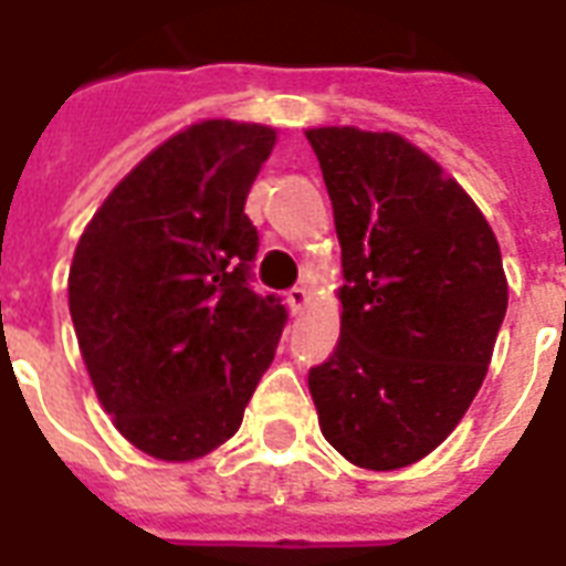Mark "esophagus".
I'll return each instance as SVG.
<instances>
[{
  "instance_id": "esophagus-1",
  "label": "esophagus",
  "mask_w": 566,
  "mask_h": 566,
  "mask_svg": "<svg viewBox=\"0 0 566 566\" xmlns=\"http://www.w3.org/2000/svg\"><path fill=\"white\" fill-rule=\"evenodd\" d=\"M284 302H287L291 314H302L305 305H308V291L305 287H291V291L284 293Z\"/></svg>"
}]
</instances>
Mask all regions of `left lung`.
I'll return each instance as SVG.
<instances>
[{"label": "left lung", "instance_id": "1", "mask_svg": "<svg viewBox=\"0 0 566 566\" xmlns=\"http://www.w3.org/2000/svg\"><path fill=\"white\" fill-rule=\"evenodd\" d=\"M340 243L338 347L308 370L321 430L374 472L418 463L460 424L507 312L493 228L398 133L305 129Z\"/></svg>", "mask_w": 566, "mask_h": 566}]
</instances>
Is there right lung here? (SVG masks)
<instances>
[{
  "label": "right lung",
  "instance_id": "add662e5",
  "mask_svg": "<svg viewBox=\"0 0 566 566\" xmlns=\"http://www.w3.org/2000/svg\"><path fill=\"white\" fill-rule=\"evenodd\" d=\"M275 145L264 124L180 129L112 189L73 252L82 359L120 437L187 463L234 437L282 338V300L252 291L245 196Z\"/></svg>",
  "mask_w": 566,
  "mask_h": 566
}]
</instances>
